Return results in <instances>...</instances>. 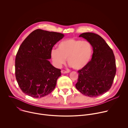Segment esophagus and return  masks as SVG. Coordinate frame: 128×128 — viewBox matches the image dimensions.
<instances>
[{
	"mask_svg": "<svg viewBox=\"0 0 128 128\" xmlns=\"http://www.w3.org/2000/svg\"><path fill=\"white\" fill-rule=\"evenodd\" d=\"M69 72V71H66V70H61V73L62 74H67V73Z\"/></svg>",
	"mask_w": 128,
	"mask_h": 128,
	"instance_id": "obj_1",
	"label": "esophagus"
}]
</instances>
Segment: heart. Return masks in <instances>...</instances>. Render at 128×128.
Listing matches in <instances>:
<instances>
[{"label":"heart","instance_id":"obj_1","mask_svg":"<svg viewBox=\"0 0 128 128\" xmlns=\"http://www.w3.org/2000/svg\"><path fill=\"white\" fill-rule=\"evenodd\" d=\"M93 48L88 41L70 38L61 42L58 50L52 49L50 54L52 60L58 67L65 63L66 59L73 68L78 70L85 67L90 61Z\"/></svg>","mask_w":128,"mask_h":128}]
</instances>
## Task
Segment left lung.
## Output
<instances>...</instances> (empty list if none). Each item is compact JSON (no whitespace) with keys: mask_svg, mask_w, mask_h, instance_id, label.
<instances>
[{"mask_svg":"<svg viewBox=\"0 0 128 128\" xmlns=\"http://www.w3.org/2000/svg\"><path fill=\"white\" fill-rule=\"evenodd\" d=\"M79 37L90 43L93 54L90 62L78 71L76 87L86 96L97 97L107 92L112 87L116 70L115 57L112 49L100 35L86 32Z\"/></svg>","mask_w":128,"mask_h":128,"instance_id":"1","label":"left lung"}]
</instances>
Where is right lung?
Instances as JSON below:
<instances>
[{"label":"right lung","instance_id":"1","mask_svg":"<svg viewBox=\"0 0 128 128\" xmlns=\"http://www.w3.org/2000/svg\"><path fill=\"white\" fill-rule=\"evenodd\" d=\"M63 34L36 29L21 44L15 59V76L22 92L34 98H42L55 88L61 69L54 67L51 58L52 47Z\"/></svg>","mask_w":128,"mask_h":128}]
</instances>
